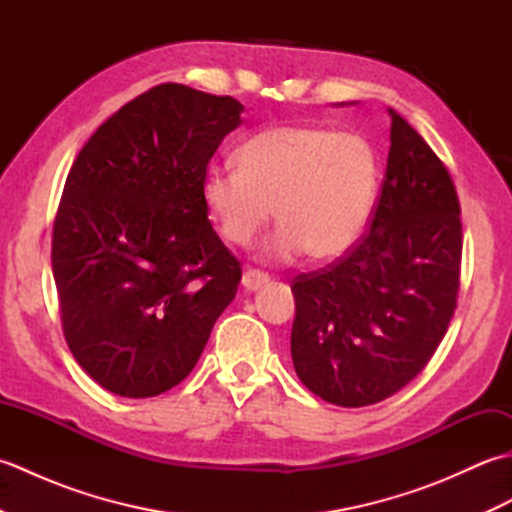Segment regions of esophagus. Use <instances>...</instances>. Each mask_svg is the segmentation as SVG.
<instances>
[{
	"label": "esophagus",
	"instance_id": "esophagus-1",
	"mask_svg": "<svg viewBox=\"0 0 512 512\" xmlns=\"http://www.w3.org/2000/svg\"><path fill=\"white\" fill-rule=\"evenodd\" d=\"M268 284V275H264V273H259V270H246V273L242 275V286H244V290H248V292H253V290H259L262 286H266Z\"/></svg>",
	"mask_w": 512,
	"mask_h": 512
}]
</instances>
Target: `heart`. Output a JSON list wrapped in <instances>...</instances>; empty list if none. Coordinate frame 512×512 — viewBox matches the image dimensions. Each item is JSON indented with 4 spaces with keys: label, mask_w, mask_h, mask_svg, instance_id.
Returning a JSON list of instances; mask_svg holds the SVG:
<instances>
[{
    "label": "heart",
    "mask_w": 512,
    "mask_h": 512,
    "mask_svg": "<svg viewBox=\"0 0 512 512\" xmlns=\"http://www.w3.org/2000/svg\"><path fill=\"white\" fill-rule=\"evenodd\" d=\"M239 167H213L202 198L226 242L246 248L273 217L264 246L273 262L308 253L336 259L356 246L372 217L380 165L369 140L317 125H279L237 149Z\"/></svg>",
    "instance_id": "obj_1"
}]
</instances>
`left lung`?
I'll return each instance as SVG.
<instances>
[{
  "mask_svg": "<svg viewBox=\"0 0 512 512\" xmlns=\"http://www.w3.org/2000/svg\"><path fill=\"white\" fill-rule=\"evenodd\" d=\"M389 116L387 171L367 235L292 284L295 372L339 407L374 405L416 378L458 306V193L416 129Z\"/></svg>",
  "mask_w": 512,
  "mask_h": 512,
  "instance_id": "1",
  "label": "left lung"
}]
</instances>
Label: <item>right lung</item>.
Here are the masks:
<instances>
[{
	"instance_id": "add662e5",
	"label": "right lung",
	"mask_w": 512,
	"mask_h": 512,
	"mask_svg": "<svg viewBox=\"0 0 512 512\" xmlns=\"http://www.w3.org/2000/svg\"><path fill=\"white\" fill-rule=\"evenodd\" d=\"M244 105L162 83L76 156L52 231L63 336L85 374L149 398L191 374L242 268L209 222L206 165Z\"/></svg>"
}]
</instances>
